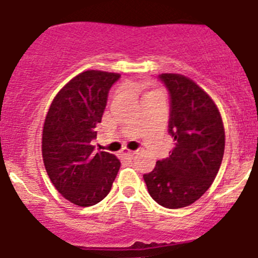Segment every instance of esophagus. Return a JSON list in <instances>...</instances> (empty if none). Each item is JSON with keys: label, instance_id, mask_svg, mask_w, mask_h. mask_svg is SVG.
Masks as SVG:
<instances>
[{"label": "esophagus", "instance_id": "esophagus-1", "mask_svg": "<svg viewBox=\"0 0 258 258\" xmlns=\"http://www.w3.org/2000/svg\"><path fill=\"white\" fill-rule=\"evenodd\" d=\"M122 155H124V157L131 158V157H134V155H135V152H131V150H126V149H124L123 152H122Z\"/></svg>", "mask_w": 258, "mask_h": 258}]
</instances>
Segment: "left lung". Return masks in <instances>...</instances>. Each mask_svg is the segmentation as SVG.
<instances>
[{"label":"left lung","instance_id":"left-lung-1","mask_svg":"<svg viewBox=\"0 0 258 258\" xmlns=\"http://www.w3.org/2000/svg\"><path fill=\"white\" fill-rule=\"evenodd\" d=\"M159 81L169 95V157L143 176L150 197L166 208H181L210 189L221 166L225 130L213 100L189 78L164 73Z\"/></svg>","mask_w":258,"mask_h":258}]
</instances>
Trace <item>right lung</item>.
Returning a JSON list of instances; mask_svg holds the SVG:
<instances>
[{
    "label": "right lung",
    "instance_id": "1",
    "mask_svg": "<svg viewBox=\"0 0 258 258\" xmlns=\"http://www.w3.org/2000/svg\"><path fill=\"white\" fill-rule=\"evenodd\" d=\"M117 73L86 71L55 96L42 132L46 172L57 191L80 207L103 201L112 189L120 163L108 152H95L96 126L101 122L109 90Z\"/></svg>",
    "mask_w": 258,
    "mask_h": 258
}]
</instances>
